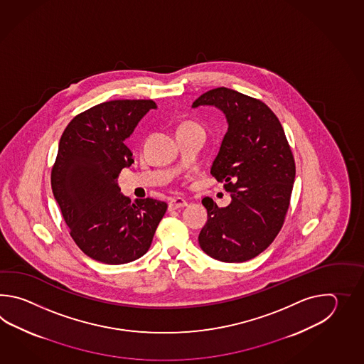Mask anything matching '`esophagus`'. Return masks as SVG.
<instances>
[{
    "instance_id": "obj_1",
    "label": "esophagus",
    "mask_w": 364,
    "mask_h": 364,
    "mask_svg": "<svg viewBox=\"0 0 364 364\" xmlns=\"http://www.w3.org/2000/svg\"><path fill=\"white\" fill-rule=\"evenodd\" d=\"M186 205H187V201H186L185 199H182V198H173V199H171V201H169V209H171V210H173V209L183 208Z\"/></svg>"
}]
</instances>
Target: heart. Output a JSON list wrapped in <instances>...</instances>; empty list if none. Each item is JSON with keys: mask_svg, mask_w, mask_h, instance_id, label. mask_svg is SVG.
<instances>
[{"mask_svg": "<svg viewBox=\"0 0 364 364\" xmlns=\"http://www.w3.org/2000/svg\"><path fill=\"white\" fill-rule=\"evenodd\" d=\"M188 126H198V124H190V122H185V124H181L179 127H188Z\"/></svg>", "mask_w": 364, "mask_h": 364, "instance_id": "1", "label": "heart"}]
</instances>
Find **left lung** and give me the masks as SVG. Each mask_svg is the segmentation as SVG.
I'll return each instance as SVG.
<instances>
[{
  "mask_svg": "<svg viewBox=\"0 0 364 364\" xmlns=\"http://www.w3.org/2000/svg\"><path fill=\"white\" fill-rule=\"evenodd\" d=\"M200 105L221 109L229 124L210 174L224 183L232 203L220 208L203 199L208 220L199 245L220 262H247L269 247L285 223L294 156L279 118L263 101L218 87L193 102V108Z\"/></svg>",
  "mask_w": 364,
  "mask_h": 364,
  "instance_id": "left-lung-1",
  "label": "left lung"
}]
</instances>
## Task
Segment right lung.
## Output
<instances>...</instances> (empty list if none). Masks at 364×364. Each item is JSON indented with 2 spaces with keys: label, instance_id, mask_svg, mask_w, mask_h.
<instances>
[{
  "label": "right lung",
  "instance_id": "right-lung-1",
  "mask_svg": "<svg viewBox=\"0 0 364 364\" xmlns=\"http://www.w3.org/2000/svg\"><path fill=\"white\" fill-rule=\"evenodd\" d=\"M156 108L154 100L105 101L74 117L62 132L52 190L71 238L96 262L130 263L144 255L168 208L152 198L132 204L117 183L134 163L124 140Z\"/></svg>",
  "mask_w": 364,
  "mask_h": 364
}]
</instances>
